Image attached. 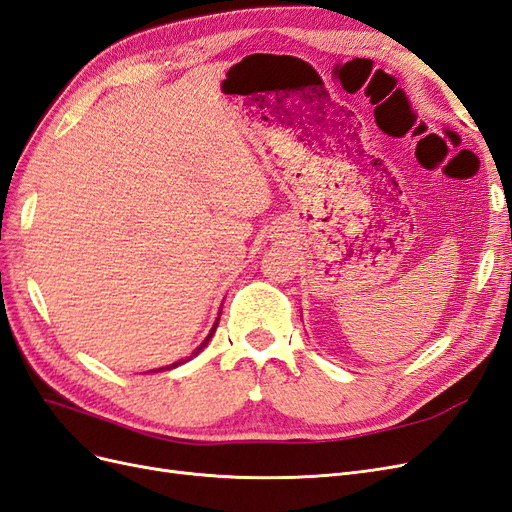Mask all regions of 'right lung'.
Wrapping results in <instances>:
<instances>
[{
    "instance_id": "obj_1",
    "label": "right lung",
    "mask_w": 512,
    "mask_h": 512,
    "mask_svg": "<svg viewBox=\"0 0 512 512\" xmlns=\"http://www.w3.org/2000/svg\"><path fill=\"white\" fill-rule=\"evenodd\" d=\"M222 314V312H220ZM218 322H220V316H218V320H215V324H213V327H211V331H209V335L205 337V342L203 344H200L194 352H192V356H196L200 350H203L207 344H209V339L213 337V333H215V329H218ZM192 356H190V359H192ZM190 359H185V361H190ZM185 361H179V363H173V365H168V367H160V369H153V374H156V371H166V369H173V367H177V365H181V363H185Z\"/></svg>"
}]
</instances>
